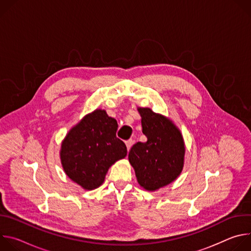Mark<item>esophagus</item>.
I'll return each mask as SVG.
<instances>
[{"instance_id":"obj_1","label":"esophagus","mask_w":251,"mask_h":251,"mask_svg":"<svg viewBox=\"0 0 251 251\" xmlns=\"http://www.w3.org/2000/svg\"><path fill=\"white\" fill-rule=\"evenodd\" d=\"M133 143H134V141H133L132 139H129V140H127V141L125 142V144H126V147H127V150H128V151H129V150H130V148L132 147Z\"/></svg>"}]
</instances>
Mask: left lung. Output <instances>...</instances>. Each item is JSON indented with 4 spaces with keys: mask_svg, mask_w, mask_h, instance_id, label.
<instances>
[{
    "mask_svg": "<svg viewBox=\"0 0 251 251\" xmlns=\"http://www.w3.org/2000/svg\"><path fill=\"white\" fill-rule=\"evenodd\" d=\"M145 143L131 148L128 159L139 185L147 191L163 188L180 176L184 168L185 143L181 131L167 117L138 107Z\"/></svg>",
    "mask_w": 251,
    "mask_h": 251,
    "instance_id": "1",
    "label": "left lung"
}]
</instances>
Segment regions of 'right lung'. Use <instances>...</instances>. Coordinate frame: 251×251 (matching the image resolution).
I'll return each mask as SVG.
<instances>
[{"label":"right lung","mask_w":251,"mask_h":251,"mask_svg":"<svg viewBox=\"0 0 251 251\" xmlns=\"http://www.w3.org/2000/svg\"><path fill=\"white\" fill-rule=\"evenodd\" d=\"M117 121L96 109L71 128L61 143L60 161L71 181L86 191L100 187L108 169L127 155L116 137Z\"/></svg>","instance_id":"1"}]
</instances>
